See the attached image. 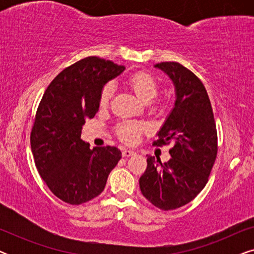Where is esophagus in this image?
<instances>
[{
    "instance_id": "34e87169",
    "label": "esophagus",
    "mask_w": 254,
    "mask_h": 254,
    "mask_svg": "<svg viewBox=\"0 0 254 254\" xmlns=\"http://www.w3.org/2000/svg\"><path fill=\"white\" fill-rule=\"evenodd\" d=\"M135 155V151L129 150V149H124L123 150V156L124 157H129V156Z\"/></svg>"
}]
</instances>
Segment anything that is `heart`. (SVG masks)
Here are the masks:
<instances>
[{
  "label": "heart",
  "instance_id": "1",
  "mask_svg": "<svg viewBox=\"0 0 254 254\" xmlns=\"http://www.w3.org/2000/svg\"><path fill=\"white\" fill-rule=\"evenodd\" d=\"M127 85L137 98L143 102H150L154 99L158 91V82L149 71H135L127 77ZM113 95V85L107 83L103 86L99 95L100 107H106L111 102ZM149 129L148 125L134 121H124L117 126V134L121 141L128 144H135L140 141L141 135Z\"/></svg>",
  "mask_w": 254,
  "mask_h": 254
}]
</instances>
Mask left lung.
I'll return each instance as SVG.
<instances>
[{
	"label": "left lung",
	"mask_w": 254,
	"mask_h": 254,
	"mask_svg": "<svg viewBox=\"0 0 254 254\" xmlns=\"http://www.w3.org/2000/svg\"><path fill=\"white\" fill-rule=\"evenodd\" d=\"M175 83L177 99L158 131L156 147L172 143L169 162L148 156L140 189L149 202L173 210L190 202L206 186L217 156V130L213 109L200 78L179 62H159Z\"/></svg>",
	"instance_id": "1"
}]
</instances>
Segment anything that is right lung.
<instances>
[{
	"label": "right lung",
	"instance_id": "right-lung-1",
	"mask_svg": "<svg viewBox=\"0 0 254 254\" xmlns=\"http://www.w3.org/2000/svg\"><path fill=\"white\" fill-rule=\"evenodd\" d=\"M124 70L105 59H82L50 83L38 106L30 135L34 163L51 192L69 204L98 196L120 161L117 147L91 150L81 133L85 120L98 112L104 84Z\"/></svg>",
	"mask_w": 254,
	"mask_h": 254
}]
</instances>
